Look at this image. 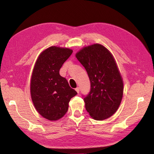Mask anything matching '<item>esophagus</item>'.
Listing matches in <instances>:
<instances>
[{"mask_svg":"<svg viewBox=\"0 0 154 154\" xmlns=\"http://www.w3.org/2000/svg\"><path fill=\"white\" fill-rule=\"evenodd\" d=\"M75 90H76V91L78 93V94H79V92H80V88H79V87H77V88H75Z\"/></svg>","mask_w":154,"mask_h":154,"instance_id":"1","label":"esophagus"}]
</instances>
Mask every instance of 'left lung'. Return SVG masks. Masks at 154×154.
I'll return each instance as SVG.
<instances>
[{"mask_svg":"<svg viewBox=\"0 0 154 154\" xmlns=\"http://www.w3.org/2000/svg\"><path fill=\"white\" fill-rule=\"evenodd\" d=\"M76 57L91 82V91L83 99L87 111L96 120L110 118L118 109L123 94L122 77L112 54L96 44L83 48Z\"/></svg>","mask_w":154,"mask_h":154,"instance_id":"1","label":"left lung"}]
</instances>
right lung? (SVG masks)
I'll use <instances>...</instances> for the list:
<instances>
[{
  "label": "right lung",
  "instance_id": "add662e5",
  "mask_svg": "<svg viewBox=\"0 0 154 154\" xmlns=\"http://www.w3.org/2000/svg\"><path fill=\"white\" fill-rule=\"evenodd\" d=\"M72 50L52 46L39 55L32 71L30 91L32 103L44 118L56 121L66 114L69 103L77 94L67 80L60 75V69Z\"/></svg>",
  "mask_w": 154,
  "mask_h": 154
}]
</instances>
